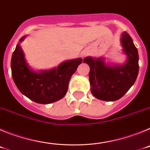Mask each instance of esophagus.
<instances>
[{"label":"esophagus","instance_id":"1","mask_svg":"<svg viewBox=\"0 0 150 150\" xmlns=\"http://www.w3.org/2000/svg\"><path fill=\"white\" fill-rule=\"evenodd\" d=\"M86 55H87L86 52H83V53H82V57H85Z\"/></svg>","mask_w":150,"mask_h":150}]
</instances>
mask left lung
Segmentation results:
<instances>
[{"label":"left lung","mask_w":150,"mask_h":150,"mask_svg":"<svg viewBox=\"0 0 150 150\" xmlns=\"http://www.w3.org/2000/svg\"><path fill=\"white\" fill-rule=\"evenodd\" d=\"M123 51L128 56L122 66H109L102 59L86 57L83 62L90 67L88 74L92 95L103 100L112 101L121 98L134 85L139 71L138 52L132 38L123 32L121 38Z\"/></svg>","instance_id":"left-lung-1"}]
</instances>
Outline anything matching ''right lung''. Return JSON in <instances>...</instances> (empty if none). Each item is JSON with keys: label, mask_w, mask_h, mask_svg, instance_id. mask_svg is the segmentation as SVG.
I'll list each match as a JSON object with an SVG mask.
<instances>
[{"label": "right lung", "mask_w": 150, "mask_h": 150, "mask_svg": "<svg viewBox=\"0 0 150 150\" xmlns=\"http://www.w3.org/2000/svg\"><path fill=\"white\" fill-rule=\"evenodd\" d=\"M82 62V59L67 61L51 71L36 73L29 69L23 51L17 44L12 55V76L22 94L36 103L50 104L66 95L70 79Z\"/></svg>", "instance_id": "obj_1"}]
</instances>
